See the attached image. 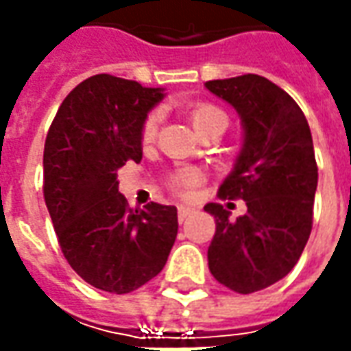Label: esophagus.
Wrapping results in <instances>:
<instances>
[{
	"label": "esophagus",
	"instance_id": "34e87169",
	"mask_svg": "<svg viewBox=\"0 0 351 351\" xmlns=\"http://www.w3.org/2000/svg\"><path fill=\"white\" fill-rule=\"evenodd\" d=\"M191 213H193L191 207H187V205H180V209H178V219H180V223H183Z\"/></svg>",
	"mask_w": 351,
	"mask_h": 351
}]
</instances>
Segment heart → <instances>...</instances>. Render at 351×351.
<instances>
[{
    "mask_svg": "<svg viewBox=\"0 0 351 351\" xmlns=\"http://www.w3.org/2000/svg\"><path fill=\"white\" fill-rule=\"evenodd\" d=\"M189 119H191V125L195 128V132H199L201 128H205L213 121H219V119H226L221 109L213 107V105H195L191 111H189ZM158 125H160V113H150L144 121V127H142V141L152 142L156 138V132H158ZM199 183V173L193 169H185L182 173H178L173 178V187L178 191H189L193 185Z\"/></svg>",
    "mask_w": 351,
    "mask_h": 351,
    "instance_id": "b5f03b06",
    "label": "heart"
}]
</instances>
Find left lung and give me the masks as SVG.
Returning a JSON list of instances; mask_svg holds the SVG:
<instances>
[{"mask_svg":"<svg viewBox=\"0 0 351 351\" xmlns=\"http://www.w3.org/2000/svg\"><path fill=\"white\" fill-rule=\"evenodd\" d=\"M205 88L240 117L242 146L219 195L244 199L246 215L230 221L221 203L207 260L224 287L248 295L283 279L299 262L313 228L318 168L311 128L287 91L256 74L213 80Z\"/></svg>","mask_w":351,"mask_h":351,"instance_id":"obj_1","label":"left lung"}]
</instances>
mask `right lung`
Instances as JSON below:
<instances>
[{
  "label": "right lung",
  "instance_id": "add662e5",
  "mask_svg": "<svg viewBox=\"0 0 351 351\" xmlns=\"http://www.w3.org/2000/svg\"><path fill=\"white\" fill-rule=\"evenodd\" d=\"M166 97L134 80L91 75L62 101L45 142V201L62 254L86 283L130 293L156 277L178 236V209H130L117 169L142 160V127Z\"/></svg>",
  "mask_w": 351,
  "mask_h": 351
}]
</instances>
